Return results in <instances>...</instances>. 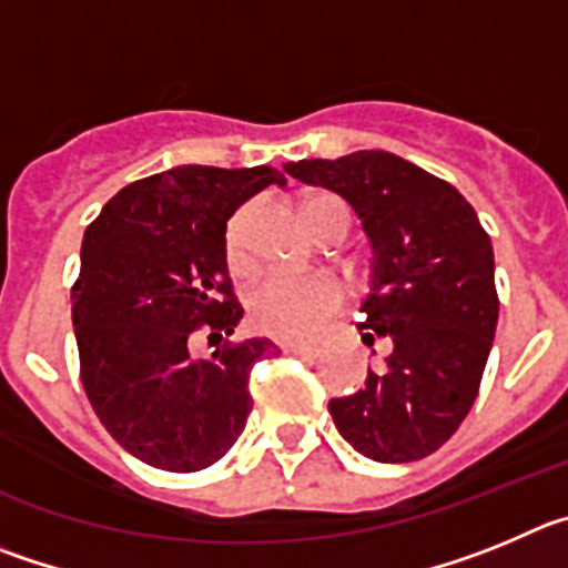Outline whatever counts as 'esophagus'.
I'll return each mask as SVG.
<instances>
[{"label":"esophagus","mask_w":568,"mask_h":568,"mask_svg":"<svg viewBox=\"0 0 568 568\" xmlns=\"http://www.w3.org/2000/svg\"><path fill=\"white\" fill-rule=\"evenodd\" d=\"M285 354H296V356H320L322 351L316 345H305V342H291V345H283Z\"/></svg>","instance_id":"obj_1"}]
</instances>
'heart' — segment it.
<instances>
[{
    "label": "heart",
    "instance_id": "b5f03b06",
    "mask_svg": "<svg viewBox=\"0 0 568 568\" xmlns=\"http://www.w3.org/2000/svg\"><path fill=\"white\" fill-rule=\"evenodd\" d=\"M300 214L316 237L339 234L342 240L351 229V206L331 192L311 195L300 206ZM223 248H226V263L234 274H246L252 268L254 257L248 248L246 209H240L229 221ZM246 305L248 316L263 334L280 336V339H308L320 334L322 325L339 311L342 285L328 274L294 277V274L272 272L248 288Z\"/></svg>",
    "mask_w": 568,
    "mask_h": 568
}]
</instances>
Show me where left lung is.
I'll return each mask as SVG.
<instances>
[{"label": "left lung", "mask_w": 568, "mask_h": 568, "mask_svg": "<svg viewBox=\"0 0 568 568\" xmlns=\"http://www.w3.org/2000/svg\"><path fill=\"white\" fill-rule=\"evenodd\" d=\"M285 172L345 197L373 246L362 342H390L365 387L331 398L336 430L382 464L430 456L462 427L481 387L498 322L489 234L467 197L442 178L382 150Z\"/></svg>", "instance_id": "left-lung-1"}]
</instances>
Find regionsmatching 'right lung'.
Returning <instances> with one entry per match:
<instances>
[{"mask_svg": "<svg viewBox=\"0 0 568 568\" xmlns=\"http://www.w3.org/2000/svg\"><path fill=\"white\" fill-rule=\"evenodd\" d=\"M272 166H175L106 201L84 232L73 283L79 376L95 416L126 453L166 473H197L226 456L246 427L254 362L277 351L254 336L217 345L243 308L229 280L226 221Z\"/></svg>", "mask_w": 568, "mask_h": 568, "instance_id": "add662e5", "label": "right lung"}]
</instances>
